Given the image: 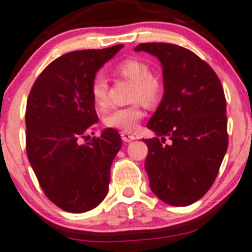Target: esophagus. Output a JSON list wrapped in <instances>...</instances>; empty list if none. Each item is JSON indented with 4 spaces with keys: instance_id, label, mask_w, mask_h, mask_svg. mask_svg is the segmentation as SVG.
Returning a JSON list of instances; mask_svg holds the SVG:
<instances>
[{
    "instance_id": "1",
    "label": "esophagus",
    "mask_w": 252,
    "mask_h": 252,
    "mask_svg": "<svg viewBox=\"0 0 252 252\" xmlns=\"http://www.w3.org/2000/svg\"><path fill=\"white\" fill-rule=\"evenodd\" d=\"M121 136H122V140H123L124 142H131L132 140L136 139L134 135L130 134V132H126V131H122Z\"/></svg>"
}]
</instances>
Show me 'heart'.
I'll return each instance as SVG.
<instances>
[{"label":"heart","mask_w":252,"mask_h":252,"mask_svg":"<svg viewBox=\"0 0 252 252\" xmlns=\"http://www.w3.org/2000/svg\"><path fill=\"white\" fill-rule=\"evenodd\" d=\"M116 73L124 79L134 82L132 101H136L130 106L116 107L110 110L104 117L105 126L109 128L130 132L134 131L143 117L142 103L147 106H156L162 95V84L152 73L147 63L142 61L128 59L122 61L116 67ZM109 84L103 74H96L91 82V95L98 107L104 109L107 105Z\"/></svg>","instance_id":"heart-1"}]
</instances>
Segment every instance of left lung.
I'll use <instances>...</instances> for the list:
<instances>
[{
    "label": "left lung",
    "mask_w": 252,
    "mask_h": 252,
    "mask_svg": "<svg viewBox=\"0 0 252 252\" xmlns=\"http://www.w3.org/2000/svg\"><path fill=\"white\" fill-rule=\"evenodd\" d=\"M135 51L158 57L164 77V96L147 124L157 137L143 140L149 187L165 203L189 206L211 189L227 151L222 85L208 63L182 46L143 43Z\"/></svg>",
    "instance_id": "1"
}]
</instances>
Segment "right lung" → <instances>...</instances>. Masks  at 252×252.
<instances>
[{"instance_id": "1", "label": "right lung", "mask_w": 252, "mask_h": 252, "mask_svg": "<svg viewBox=\"0 0 252 252\" xmlns=\"http://www.w3.org/2000/svg\"><path fill=\"white\" fill-rule=\"evenodd\" d=\"M123 45L80 50L44 69L26 105V151L46 197L61 209L85 213L104 200L122 140L109 128L87 140L98 122L91 82ZM93 134V132H92Z\"/></svg>"}]
</instances>
